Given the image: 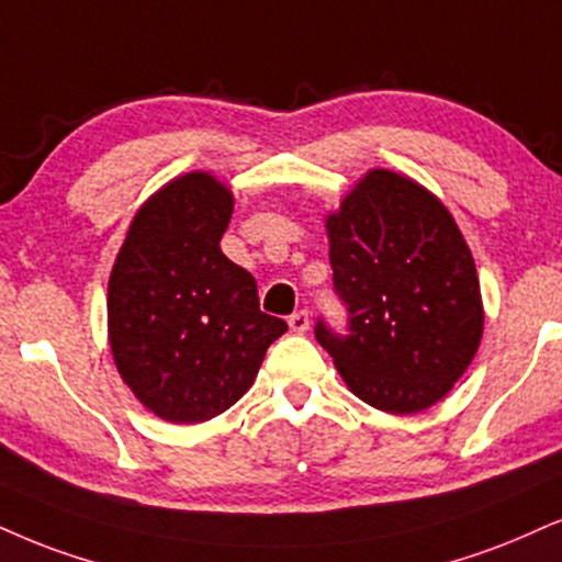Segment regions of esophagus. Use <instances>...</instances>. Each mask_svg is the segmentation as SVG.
I'll use <instances>...</instances> for the list:
<instances>
[{"instance_id": "obj_1", "label": "esophagus", "mask_w": 562, "mask_h": 562, "mask_svg": "<svg viewBox=\"0 0 562 562\" xmlns=\"http://www.w3.org/2000/svg\"><path fill=\"white\" fill-rule=\"evenodd\" d=\"M289 328H292L294 334H307V330H310V315L304 313V310L294 313L292 317H289Z\"/></svg>"}]
</instances>
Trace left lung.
<instances>
[{
    "mask_svg": "<svg viewBox=\"0 0 562 562\" xmlns=\"http://www.w3.org/2000/svg\"><path fill=\"white\" fill-rule=\"evenodd\" d=\"M349 334L315 338L349 391L387 414L438 404L480 349L474 258L448 207L396 171L372 169L325 221Z\"/></svg>",
    "mask_w": 562,
    "mask_h": 562,
    "instance_id": "8db88e82",
    "label": "left lung"
}]
</instances>
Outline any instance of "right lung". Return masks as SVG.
<instances>
[{"label":"right lung","instance_id":"add662e5","mask_svg":"<svg viewBox=\"0 0 562 562\" xmlns=\"http://www.w3.org/2000/svg\"><path fill=\"white\" fill-rule=\"evenodd\" d=\"M234 195L207 171L145 200L109 276V344L145 408L175 425L218 417L245 396L286 334L260 313L258 283L221 252Z\"/></svg>","mask_w":562,"mask_h":562}]
</instances>
